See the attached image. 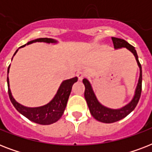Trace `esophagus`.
<instances>
[{
  "label": "esophagus",
  "instance_id": "1",
  "mask_svg": "<svg viewBox=\"0 0 152 152\" xmlns=\"http://www.w3.org/2000/svg\"><path fill=\"white\" fill-rule=\"evenodd\" d=\"M76 76L78 77V79L80 80H82L85 77V74L83 73V72H78L76 73Z\"/></svg>",
  "mask_w": 152,
  "mask_h": 152
}]
</instances>
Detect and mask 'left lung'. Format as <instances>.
Listing matches in <instances>:
<instances>
[{
  "instance_id": "1",
  "label": "left lung",
  "mask_w": 152,
  "mask_h": 152,
  "mask_svg": "<svg viewBox=\"0 0 152 152\" xmlns=\"http://www.w3.org/2000/svg\"><path fill=\"white\" fill-rule=\"evenodd\" d=\"M113 46L115 50L121 48L127 49L134 55L135 58L137 60V64L140 68V76L137 83V88L135 90V93L132 100L126 104L125 106H122L119 109H111L108 108L106 106H103L98 100L96 95H95L91 84L87 79H83V83L85 86V91H84V97L88 103V108L90 110L91 114L93 116V118L96 119L99 121L103 123H113L116 122L118 121H120L129 115L131 112L137 106L138 102H139L140 95H141L142 90V69L141 64H140L137 53L135 50V47L128 43L124 39H118L112 37Z\"/></svg>"
}]
</instances>
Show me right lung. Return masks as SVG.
Returning <instances> with one entry per match:
<instances>
[{
	"label": "right lung",
	"instance_id": "obj_1",
	"mask_svg": "<svg viewBox=\"0 0 152 152\" xmlns=\"http://www.w3.org/2000/svg\"><path fill=\"white\" fill-rule=\"evenodd\" d=\"M34 42H46V43L48 44H57V41L53 39L39 38V39H34V40L28 42L27 44H25L21 47H23L26 45L34 43ZM21 47H20V48H21ZM18 50L15 51L13 56H15ZM9 69H10V65L8 68V77H7L8 95H9L12 103L14 106V107L17 110L19 113H20L22 115L26 117L27 119H29L30 121H31L33 122L44 125L53 124V123L57 121L60 118H61L62 114L64 113V111L65 110V107H66L68 99H69L72 88V85L78 80L77 77H74V78L63 81L61 83L58 90H57V94L54 95V97L53 98V99L46 105L39 106V107H27V106H23L20 103H19L18 102L15 101V99L12 95L10 87H9L10 86L9 85V79H8Z\"/></svg>",
	"mask_w": 152,
	"mask_h": 152
}]
</instances>
